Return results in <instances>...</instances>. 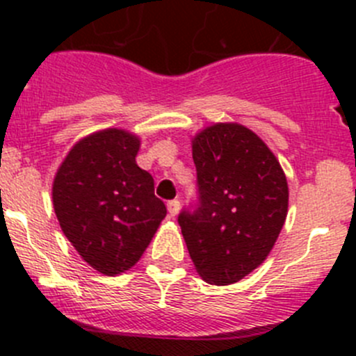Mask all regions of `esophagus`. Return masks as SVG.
<instances>
[{
  "label": "esophagus",
  "instance_id": "esophagus-1",
  "mask_svg": "<svg viewBox=\"0 0 356 356\" xmlns=\"http://www.w3.org/2000/svg\"><path fill=\"white\" fill-rule=\"evenodd\" d=\"M178 211H179V200H170V202H168V213H170V218H175L178 214Z\"/></svg>",
  "mask_w": 356,
  "mask_h": 356
}]
</instances>
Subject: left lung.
Instances as JSON below:
<instances>
[{
  "mask_svg": "<svg viewBox=\"0 0 356 356\" xmlns=\"http://www.w3.org/2000/svg\"><path fill=\"white\" fill-rule=\"evenodd\" d=\"M192 157L200 206L178 216L197 273L228 286L272 252L287 218L289 186L275 154L252 129L214 122L195 133Z\"/></svg>",
  "mask_w": 356,
  "mask_h": 356,
  "instance_id": "obj_1",
  "label": "left lung"
}]
</instances>
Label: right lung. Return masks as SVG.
Here are the masks:
<instances>
[{
	"instance_id": "obj_1",
	"label": "right lung",
	"mask_w": 356,
	"mask_h": 356,
	"mask_svg": "<svg viewBox=\"0 0 356 356\" xmlns=\"http://www.w3.org/2000/svg\"><path fill=\"white\" fill-rule=\"evenodd\" d=\"M142 140L107 128L77 140L55 173L51 200L67 241L98 273L121 275L138 263L166 206L136 164Z\"/></svg>"
}]
</instances>
